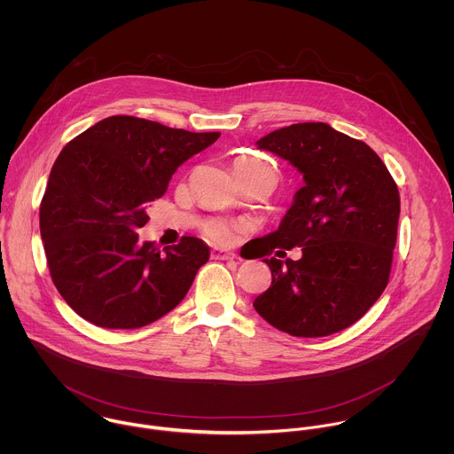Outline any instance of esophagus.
<instances>
[{
	"label": "esophagus",
	"mask_w": 454,
	"mask_h": 454,
	"mask_svg": "<svg viewBox=\"0 0 454 454\" xmlns=\"http://www.w3.org/2000/svg\"><path fill=\"white\" fill-rule=\"evenodd\" d=\"M211 257L216 260H238L239 257L236 255V254H232V252H229V250H220V248H215L213 252H211Z\"/></svg>",
	"instance_id": "34e87169"
}]
</instances>
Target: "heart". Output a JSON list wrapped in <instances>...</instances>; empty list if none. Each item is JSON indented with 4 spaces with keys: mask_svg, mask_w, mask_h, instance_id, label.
I'll return each mask as SVG.
<instances>
[{
    "mask_svg": "<svg viewBox=\"0 0 454 454\" xmlns=\"http://www.w3.org/2000/svg\"><path fill=\"white\" fill-rule=\"evenodd\" d=\"M234 173L243 175V173H255V171H272L267 162H263L259 157L254 155H243L234 160ZM241 231V225L236 222H227V220H218L211 218L202 223V232L207 239L218 245H229L234 241L238 232Z\"/></svg>",
    "mask_w": 454,
    "mask_h": 454,
    "instance_id": "b5f03b06",
    "label": "heart"
}]
</instances>
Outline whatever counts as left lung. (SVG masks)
<instances>
[{
  "instance_id": "obj_1",
  "label": "left lung",
  "mask_w": 454,
  "mask_h": 454,
  "mask_svg": "<svg viewBox=\"0 0 454 454\" xmlns=\"http://www.w3.org/2000/svg\"><path fill=\"white\" fill-rule=\"evenodd\" d=\"M304 178L278 231L254 239L270 286L254 302L267 324L295 337H325L358 322L387 288L400 195L364 141L324 122L292 124L257 141ZM303 248V259L271 257Z\"/></svg>"
}]
</instances>
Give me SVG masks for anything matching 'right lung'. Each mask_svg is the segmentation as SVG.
I'll use <instances>...</instances> for the list:
<instances>
[{
  "label": "right lung",
  "mask_w": 454,
  "mask_h": 454,
  "mask_svg": "<svg viewBox=\"0 0 454 454\" xmlns=\"http://www.w3.org/2000/svg\"><path fill=\"white\" fill-rule=\"evenodd\" d=\"M218 136L114 115L66 145L40 204V232L52 281L76 315L139 328L184 301L207 245L185 236L160 252L136 231L178 166Z\"/></svg>",
  "instance_id": "obj_1"
}]
</instances>
